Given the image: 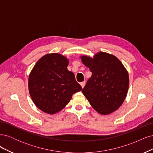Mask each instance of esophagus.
<instances>
[{
  "mask_svg": "<svg viewBox=\"0 0 153 153\" xmlns=\"http://www.w3.org/2000/svg\"><path fill=\"white\" fill-rule=\"evenodd\" d=\"M85 83H86L85 81H84V82H82L80 83V85H81V86H82V88L84 87V86H85Z\"/></svg>",
  "mask_w": 153,
  "mask_h": 153,
  "instance_id": "esophagus-1",
  "label": "esophagus"
}]
</instances>
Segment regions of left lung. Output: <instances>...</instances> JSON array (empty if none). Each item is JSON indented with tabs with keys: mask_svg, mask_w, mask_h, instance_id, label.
Wrapping results in <instances>:
<instances>
[{
	"mask_svg": "<svg viewBox=\"0 0 153 153\" xmlns=\"http://www.w3.org/2000/svg\"><path fill=\"white\" fill-rule=\"evenodd\" d=\"M92 76L82 89L91 105L98 113L107 115L117 110L126 98L129 75L126 68L113 55L98 52L93 58L81 56Z\"/></svg>",
	"mask_w": 153,
	"mask_h": 153,
	"instance_id": "1",
	"label": "left lung"
}]
</instances>
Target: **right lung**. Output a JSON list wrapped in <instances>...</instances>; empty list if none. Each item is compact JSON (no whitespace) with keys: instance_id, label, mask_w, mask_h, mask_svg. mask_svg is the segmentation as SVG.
Masks as SVG:
<instances>
[{"instance_id":"obj_1","label":"right lung","mask_w":153,"mask_h":153,"mask_svg":"<svg viewBox=\"0 0 153 153\" xmlns=\"http://www.w3.org/2000/svg\"><path fill=\"white\" fill-rule=\"evenodd\" d=\"M68 59L48 53L36 62L29 75V91L35 105L43 112L54 114L64 108L72 96L82 88L74 73L68 70Z\"/></svg>"}]
</instances>
